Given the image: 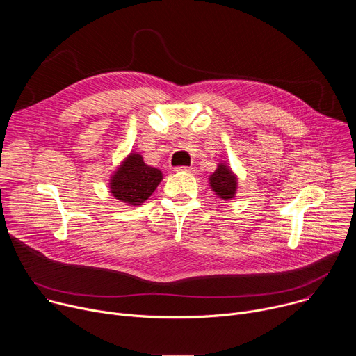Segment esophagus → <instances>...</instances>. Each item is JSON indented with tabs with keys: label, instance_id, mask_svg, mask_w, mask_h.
<instances>
[{
	"label": "esophagus",
	"instance_id": "obj_1",
	"mask_svg": "<svg viewBox=\"0 0 356 356\" xmlns=\"http://www.w3.org/2000/svg\"><path fill=\"white\" fill-rule=\"evenodd\" d=\"M176 172H184V173L194 175V173L197 172V169L193 168V166H190V168H187V166H180V168H176Z\"/></svg>",
	"mask_w": 356,
	"mask_h": 356
}]
</instances>
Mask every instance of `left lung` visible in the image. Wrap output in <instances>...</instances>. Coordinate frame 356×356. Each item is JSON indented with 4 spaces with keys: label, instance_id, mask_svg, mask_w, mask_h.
Segmentation results:
<instances>
[{
    "label": "left lung",
    "instance_id": "1",
    "mask_svg": "<svg viewBox=\"0 0 356 356\" xmlns=\"http://www.w3.org/2000/svg\"><path fill=\"white\" fill-rule=\"evenodd\" d=\"M210 188L224 201L235 198L238 190V176L227 162H220L216 172L209 176Z\"/></svg>",
    "mask_w": 356,
    "mask_h": 356
}]
</instances>
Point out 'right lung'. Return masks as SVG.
Here are the masks:
<instances>
[{
    "label": "right lung",
    "mask_w": 356,
    "mask_h": 356,
    "mask_svg": "<svg viewBox=\"0 0 356 356\" xmlns=\"http://www.w3.org/2000/svg\"><path fill=\"white\" fill-rule=\"evenodd\" d=\"M162 180L161 169L146 165L140 154L131 150L110 176L108 187L111 195L122 204L139 207L154 194Z\"/></svg>",
    "instance_id": "right-lung-1"
}]
</instances>
